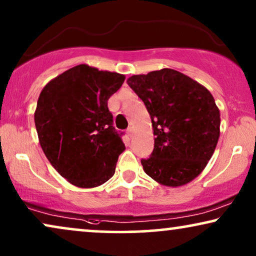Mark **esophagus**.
I'll list each match as a JSON object with an SVG mask.
<instances>
[{
  "mask_svg": "<svg viewBox=\"0 0 256 256\" xmlns=\"http://www.w3.org/2000/svg\"><path fill=\"white\" fill-rule=\"evenodd\" d=\"M126 134H128V137H132V128H128L126 130Z\"/></svg>",
  "mask_w": 256,
  "mask_h": 256,
  "instance_id": "esophagus-1",
  "label": "esophagus"
}]
</instances>
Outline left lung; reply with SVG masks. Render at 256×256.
Wrapping results in <instances>:
<instances>
[{
	"instance_id": "8db88e82",
	"label": "left lung",
	"mask_w": 256,
	"mask_h": 256,
	"mask_svg": "<svg viewBox=\"0 0 256 256\" xmlns=\"http://www.w3.org/2000/svg\"><path fill=\"white\" fill-rule=\"evenodd\" d=\"M128 84L151 117L154 148L142 159L145 173L165 186L196 178L213 156L220 136V111L205 86L179 71L134 74Z\"/></svg>"
}]
</instances>
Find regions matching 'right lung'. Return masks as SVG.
Segmentation results:
<instances>
[{"label": "right lung", "instance_id": "add662e5", "mask_svg": "<svg viewBox=\"0 0 256 256\" xmlns=\"http://www.w3.org/2000/svg\"><path fill=\"white\" fill-rule=\"evenodd\" d=\"M124 80V74L80 64L50 80L40 94L35 125L40 148L74 186L97 187L114 174L125 145L108 100Z\"/></svg>", "mask_w": 256, "mask_h": 256}]
</instances>
